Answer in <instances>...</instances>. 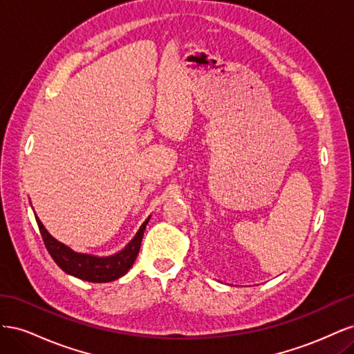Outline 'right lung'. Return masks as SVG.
<instances>
[{
	"label": "right lung",
	"mask_w": 354,
	"mask_h": 354,
	"mask_svg": "<svg viewBox=\"0 0 354 354\" xmlns=\"http://www.w3.org/2000/svg\"><path fill=\"white\" fill-rule=\"evenodd\" d=\"M38 227L41 232L42 241L46 243V248L50 252L51 259L56 261L60 269L78 277L81 281H87L93 283H104L120 279L136 261V257L140 251V243L143 239V233L151 217H147L142 224L140 229L136 233V236L127 243L125 248L112 254L109 257H97L91 254H81L71 250L68 245L55 239L44 227V224L35 216Z\"/></svg>",
	"instance_id": "obj_1"
}]
</instances>
